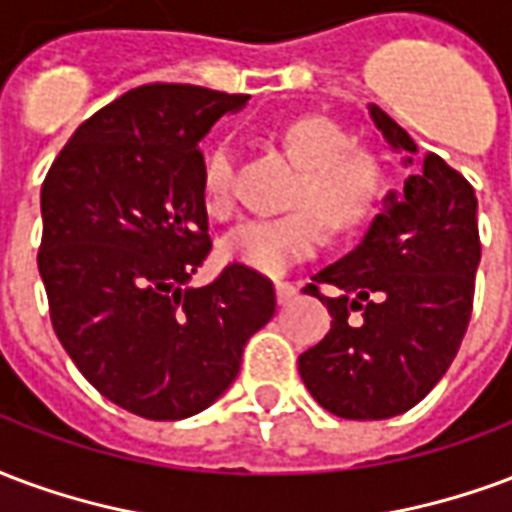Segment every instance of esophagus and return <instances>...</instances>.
I'll return each instance as SVG.
<instances>
[{
    "label": "esophagus",
    "instance_id": "34e87169",
    "mask_svg": "<svg viewBox=\"0 0 512 512\" xmlns=\"http://www.w3.org/2000/svg\"><path fill=\"white\" fill-rule=\"evenodd\" d=\"M275 294H278V302H281V305H286V302L292 300L294 294H297V286L289 281H278L275 283Z\"/></svg>",
    "mask_w": 512,
    "mask_h": 512
}]
</instances>
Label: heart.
I'll use <instances>...</instances> for the list:
<instances>
[{
    "instance_id": "heart-1",
    "label": "heart",
    "mask_w": 512,
    "mask_h": 512,
    "mask_svg": "<svg viewBox=\"0 0 512 512\" xmlns=\"http://www.w3.org/2000/svg\"><path fill=\"white\" fill-rule=\"evenodd\" d=\"M281 147L300 166L292 207L281 218L242 223L226 237V256L248 270L278 278L324 242L322 223L335 234H349L371 218L384 196V166L371 149L349 147L346 130L322 114L292 119L281 130ZM234 160L223 144L204 160L201 188L212 215L231 210Z\"/></svg>"
}]
</instances>
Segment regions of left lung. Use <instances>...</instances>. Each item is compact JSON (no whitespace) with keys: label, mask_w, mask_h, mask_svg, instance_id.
<instances>
[{"label":"left lung","mask_w":512,"mask_h":512,"mask_svg":"<svg viewBox=\"0 0 512 512\" xmlns=\"http://www.w3.org/2000/svg\"><path fill=\"white\" fill-rule=\"evenodd\" d=\"M368 108L412 166V136L379 106ZM477 264L475 188L425 152L404 190L387 193L363 242L305 286L333 316L330 333L297 360L316 404L346 420H387L420 404L464 341ZM322 285L334 294L322 295Z\"/></svg>","instance_id":"8db88e82"}]
</instances>
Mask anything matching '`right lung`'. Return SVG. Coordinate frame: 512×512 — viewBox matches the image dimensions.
<instances>
[{"instance_id": "1", "label": "right lung", "mask_w": 512, "mask_h": 512, "mask_svg": "<svg viewBox=\"0 0 512 512\" xmlns=\"http://www.w3.org/2000/svg\"><path fill=\"white\" fill-rule=\"evenodd\" d=\"M245 103L193 84L130 89L78 125L40 190L54 333L100 395L147 420L207 409L275 313L270 278L237 261L185 289L212 248L199 141Z\"/></svg>"}]
</instances>
